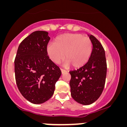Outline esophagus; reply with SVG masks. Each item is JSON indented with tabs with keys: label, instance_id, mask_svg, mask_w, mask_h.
<instances>
[{
	"label": "esophagus",
	"instance_id": "esophagus-1",
	"mask_svg": "<svg viewBox=\"0 0 127 127\" xmlns=\"http://www.w3.org/2000/svg\"><path fill=\"white\" fill-rule=\"evenodd\" d=\"M61 71H62V74L65 73V72H67V70H65V69H61Z\"/></svg>",
	"mask_w": 127,
	"mask_h": 127
}]
</instances>
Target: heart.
<instances>
[{
	"instance_id": "obj_1",
	"label": "heart",
	"mask_w": 127,
	"mask_h": 127,
	"mask_svg": "<svg viewBox=\"0 0 127 127\" xmlns=\"http://www.w3.org/2000/svg\"><path fill=\"white\" fill-rule=\"evenodd\" d=\"M92 51V41L81 33L60 35L55 42L47 46V53L53 62L58 64L65 57L66 65L72 64L76 68L83 66L88 61Z\"/></svg>"
}]
</instances>
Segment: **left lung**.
Segmentation results:
<instances>
[{"label":"left lung","instance_id":"1","mask_svg":"<svg viewBox=\"0 0 127 127\" xmlns=\"http://www.w3.org/2000/svg\"><path fill=\"white\" fill-rule=\"evenodd\" d=\"M93 49L88 62L69 72L71 96L77 102L90 105L99 98L105 85L107 64L105 51L98 39L89 35Z\"/></svg>","mask_w":127,"mask_h":127}]
</instances>
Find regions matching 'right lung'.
Returning a JSON list of instances; mask_svg holds the SVG:
<instances>
[{"mask_svg":"<svg viewBox=\"0 0 127 127\" xmlns=\"http://www.w3.org/2000/svg\"><path fill=\"white\" fill-rule=\"evenodd\" d=\"M50 40L46 31L32 32L20 43L14 60L19 91L33 104H42L52 97L62 74L60 68L48 56Z\"/></svg>","mask_w":127,"mask_h":127,"instance_id":"1","label":"right lung"}]
</instances>
